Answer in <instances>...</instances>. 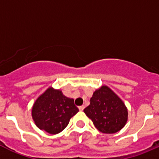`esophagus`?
Returning a JSON list of instances; mask_svg holds the SVG:
<instances>
[{
  "mask_svg": "<svg viewBox=\"0 0 159 159\" xmlns=\"http://www.w3.org/2000/svg\"><path fill=\"white\" fill-rule=\"evenodd\" d=\"M84 107H84V105H83V106H80V107H79V110H80V111H84Z\"/></svg>",
  "mask_w": 159,
  "mask_h": 159,
  "instance_id": "34e87169",
  "label": "esophagus"
}]
</instances>
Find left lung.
I'll use <instances>...</instances> for the list:
<instances>
[{
    "mask_svg": "<svg viewBox=\"0 0 159 159\" xmlns=\"http://www.w3.org/2000/svg\"><path fill=\"white\" fill-rule=\"evenodd\" d=\"M95 127L102 133L114 134L119 131L128 119L124 102L107 86H102L93 93L90 105L84 110Z\"/></svg>",
    "mask_w": 159,
    "mask_h": 159,
    "instance_id": "left-lung-1",
    "label": "left lung"
}]
</instances>
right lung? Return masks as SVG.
<instances>
[{"label":"right lung","instance_id":"1","mask_svg":"<svg viewBox=\"0 0 159 159\" xmlns=\"http://www.w3.org/2000/svg\"><path fill=\"white\" fill-rule=\"evenodd\" d=\"M78 111L74 99L50 87L34 102L32 116L38 128L56 134L67 127L70 119Z\"/></svg>","mask_w":159,"mask_h":159}]
</instances>
